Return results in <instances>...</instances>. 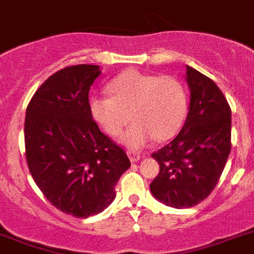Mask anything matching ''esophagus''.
Returning a JSON list of instances; mask_svg holds the SVG:
<instances>
[{"instance_id":"obj_1","label":"esophagus","mask_w":254,"mask_h":254,"mask_svg":"<svg viewBox=\"0 0 254 254\" xmlns=\"http://www.w3.org/2000/svg\"><path fill=\"white\" fill-rule=\"evenodd\" d=\"M127 156L130 159L131 163H137L140 160V155L137 152V151H133V150H127Z\"/></svg>"}]
</instances>
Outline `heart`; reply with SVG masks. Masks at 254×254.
<instances>
[{"mask_svg":"<svg viewBox=\"0 0 254 254\" xmlns=\"http://www.w3.org/2000/svg\"><path fill=\"white\" fill-rule=\"evenodd\" d=\"M108 89L112 95L90 98L91 116L111 135L120 134L133 116L134 124L121 138L127 147L139 148L155 137L167 140L182 127L187 93L177 78L130 69L115 77Z\"/></svg>","mask_w":254,"mask_h":254,"instance_id":"1","label":"heart"}]
</instances>
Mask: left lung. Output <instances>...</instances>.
I'll return each mask as SVG.
<instances>
[{"label": "left lung", "instance_id": "1", "mask_svg": "<svg viewBox=\"0 0 254 254\" xmlns=\"http://www.w3.org/2000/svg\"><path fill=\"white\" fill-rule=\"evenodd\" d=\"M190 106L185 125L169 144L151 156L160 173L152 196L172 208H191L209 196L231 151V110L216 82L186 65Z\"/></svg>", "mask_w": 254, "mask_h": 254}]
</instances>
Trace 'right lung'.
Masks as SVG:
<instances>
[{
	"label": "right lung",
	"mask_w": 254,
	"mask_h": 254,
	"mask_svg": "<svg viewBox=\"0 0 254 254\" xmlns=\"http://www.w3.org/2000/svg\"><path fill=\"white\" fill-rule=\"evenodd\" d=\"M99 65L63 68L45 81L25 112L29 172L57 209L77 218L103 212L130 160L91 116L89 90Z\"/></svg>",
	"instance_id": "right-lung-1"
}]
</instances>
